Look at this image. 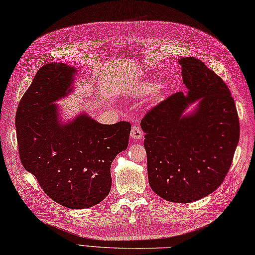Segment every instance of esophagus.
I'll use <instances>...</instances> for the list:
<instances>
[{
    "instance_id": "34e87169",
    "label": "esophagus",
    "mask_w": 255,
    "mask_h": 255,
    "mask_svg": "<svg viewBox=\"0 0 255 255\" xmlns=\"http://www.w3.org/2000/svg\"><path fill=\"white\" fill-rule=\"evenodd\" d=\"M131 138L132 139H135V140H137V139H140L142 136H144V134H142V131H141V128H139V127H137V126H134L133 128H132V129H131Z\"/></svg>"
}]
</instances>
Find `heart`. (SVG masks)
I'll list each match as a JSON object with an SVG mask.
<instances>
[{
  "label": "heart",
  "mask_w": 255,
  "mask_h": 255,
  "mask_svg": "<svg viewBox=\"0 0 255 255\" xmlns=\"http://www.w3.org/2000/svg\"><path fill=\"white\" fill-rule=\"evenodd\" d=\"M157 83H154V82H148V83H146V85H145V91L146 92H150V91H153L154 89L157 88Z\"/></svg>",
  "instance_id": "obj_1"
}]
</instances>
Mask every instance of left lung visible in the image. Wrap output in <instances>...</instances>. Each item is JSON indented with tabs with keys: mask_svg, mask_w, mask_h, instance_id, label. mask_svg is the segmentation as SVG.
Returning <instances> with one entry per match:
<instances>
[{
	"mask_svg": "<svg viewBox=\"0 0 255 255\" xmlns=\"http://www.w3.org/2000/svg\"><path fill=\"white\" fill-rule=\"evenodd\" d=\"M178 63L187 96L182 92L169 96L147 111L140 126L151 189L164 200L189 203L212 194L224 182L240 127L224 81L195 57ZM196 100L197 109L184 116Z\"/></svg>",
	"mask_w": 255,
	"mask_h": 255,
	"instance_id": "left-lung-1",
	"label": "left lung"
}]
</instances>
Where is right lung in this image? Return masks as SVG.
I'll return each mask as SVG.
<instances>
[{"label": "right lung", "mask_w": 255, "mask_h": 255, "mask_svg": "<svg viewBox=\"0 0 255 255\" xmlns=\"http://www.w3.org/2000/svg\"><path fill=\"white\" fill-rule=\"evenodd\" d=\"M76 69L63 63L43 66L16 113L17 144L24 169L52 200L70 209L103 201L111 188L110 166L126 150L131 123L101 124L86 115L66 124L52 104L71 91Z\"/></svg>", "instance_id": "1"}]
</instances>
